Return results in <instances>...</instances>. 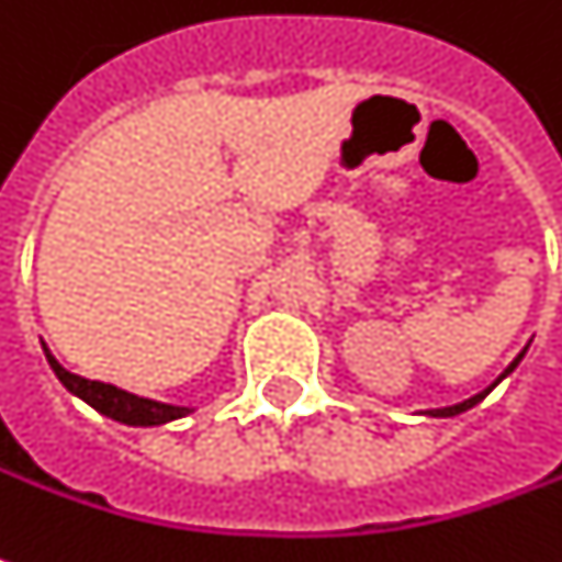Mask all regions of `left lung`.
<instances>
[{"label":"left lung","instance_id":"obj_1","mask_svg":"<svg viewBox=\"0 0 562 562\" xmlns=\"http://www.w3.org/2000/svg\"><path fill=\"white\" fill-rule=\"evenodd\" d=\"M526 349H529V346H526ZM526 349H522V352H519L517 359H514V361H510V364H507V368H504V374H501V378L495 380V383H492V386H485L483 393L470 395V398H464V402H458V405H448V408H430V412H424V414H430V417H454V414H464V412H470V408H473V405H480V402H483L485 395L492 393V390H495V386H498L501 380L507 378V374H510V371H514V368H517L519 361H522V356H526Z\"/></svg>","mask_w":562,"mask_h":562}]
</instances>
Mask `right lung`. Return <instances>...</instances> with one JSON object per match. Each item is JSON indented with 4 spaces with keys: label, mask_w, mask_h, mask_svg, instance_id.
<instances>
[{
    "label": "right lung",
    "mask_w": 562,
    "mask_h": 562,
    "mask_svg": "<svg viewBox=\"0 0 562 562\" xmlns=\"http://www.w3.org/2000/svg\"><path fill=\"white\" fill-rule=\"evenodd\" d=\"M45 359L52 364L55 378L67 386V393H74L77 398H82L86 405H92L98 414H104V417H111V420H120V424H126V427H160V424L179 420L184 414L194 412V408L167 405V402H154V398H145V395L126 393V390H120L114 383H101V380H86L79 378V374H70L48 349H45Z\"/></svg>",
    "instance_id": "add662e5"
}]
</instances>
